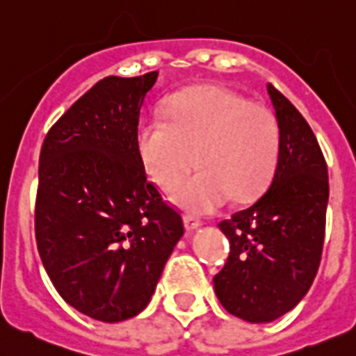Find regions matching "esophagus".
I'll use <instances>...</instances> for the list:
<instances>
[{"mask_svg":"<svg viewBox=\"0 0 356 356\" xmlns=\"http://www.w3.org/2000/svg\"><path fill=\"white\" fill-rule=\"evenodd\" d=\"M200 221H198V219H195L193 216H184V227H186V230H197L198 227H200Z\"/></svg>","mask_w":356,"mask_h":356,"instance_id":"obj_1","label":"esophagus"}]
</instances>
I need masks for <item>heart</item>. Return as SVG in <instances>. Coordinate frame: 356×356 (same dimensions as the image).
<instances>
[{"label": "heart", "instance_id": "heart-1", "mask_svg": "<svg viewBox=\"0 0 356 356\" xmlns=\"http://www.w3.org/2000/svg\"><path fill=\"white\" fill-rule=\"evenodd\" d=\"M165 118L137 126V152L149 177L174 193L179 207L209 214L227 204L253 200L267 188L279 158V124L260 103L223 86H197L170 96Z\"/></svg>", "mask_w": 356, "mask_h": 356}]
</instances>
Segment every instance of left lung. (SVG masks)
I'll return each mask as SVG.
<instances>
[{"label": "left lung", "mask_w": 356, "mask_h": 356, "mask_svg": "<svg viewBox=\"0 0 356 356\" xmlns=\"http://www.w3.org/2000/svg\"><path fill=\"white\" fill-rule=\"evenodd\" d=\"M281 145L270 186L219 228L230 241L214 290L228 313L268 323L304 298L320 267L328 172L320 144L300 112L267 86Z\"/></svg>", "instance_id": "1"}]
</instances>
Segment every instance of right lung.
<instances>
[{
  "label": "right lung",
  "mask_w": 356,
  "mask_h": 356,
  "mask_svg": "<svg viewBox=\"0 0 356 356\" xmlns=\"http://www.w3.org/2000/svg\"><path fill=\"white\" fill-rule=\"evenodd\" d=\"M158 72L96 82L49 129L40 152L35 235L58 293L118 323L151 300L184 234L137 152V126Z\"/></svg>",
  "instance_id": "1"
}]
</instances>
